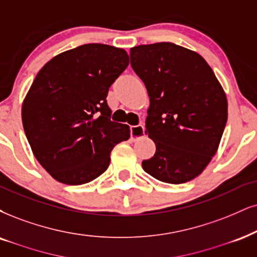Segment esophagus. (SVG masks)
I'll return each instance as SVG.
<instances>
[{"mask_svg":"<svg viewBox=\"0 0 257 257\" xmlns=\"http://www.w3.org/2000/svg\"><path fill=\"white\" fill-rule=\"evenodd\" d=\"M130 131H131V138L134 139V141H137V139L143 137V136L145 135V128L142 123H139V125L131 126Z\"/></svg>","mask_w":257,"mask_h":257,"instance_id":"obj_1","label":"esophagus"}]
</instances>
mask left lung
Wrapping results in <instances>:
<instances>
[{
  "mask_svg": "<svg viewBox=\"0 0 257 257\" xmlns=\"http://www.w3.org/2000/svg\"><path fill=\"white\" fill-rule=\"evenodd\" d=\"M130 58L150 96L145 134L156 144L143 169L162 182L191 181L217 153L227 121L225 93L200 55L173 43L132 47Z\"/></svg>",
  "mask_w": 257,
  "mask_h": 257,
  "instance_id": "8db88e82",
  "label": "left lung"
}]
</instances>
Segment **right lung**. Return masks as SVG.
<instances>
[{"label": "right lung", "instance_id": "add662e5", "mask_svg": "<svg viewBox=\"0 0 257 257\" xmlns=\"http://www.w3.org/2000/svg\"><path fill=\"white\" fill-rule=\"evenodd\" d=\"M125 50L85 44L53 57L22 104V125L44 169L65 185H83L107 170L110 151L130 126L110 120L107 94L127 68Z\"/></svg>", "mask_w": 257, "mask_h": 257}]
</instances>
